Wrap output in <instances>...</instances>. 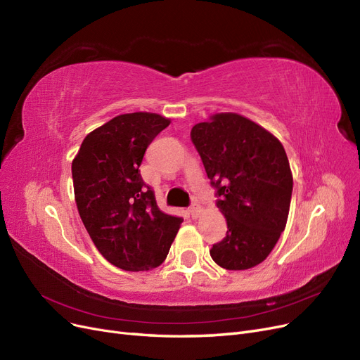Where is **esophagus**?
<instances>
[{"label":"esophagus","instance_id":"34e87169","mask_svg":"<svg viewBox=\"0 0 360 360\" xmlns=\"http://www.w3.org/2000/svg\"><path fill=\"white\" fill-rule=\"evenodd\" d=\"M201 212H202V209L200 205H197V202H194V205L190 207V214L193 219H197L201 214Z\"/></svg>","mask_w":360,"mask_h":360}]
</instances>
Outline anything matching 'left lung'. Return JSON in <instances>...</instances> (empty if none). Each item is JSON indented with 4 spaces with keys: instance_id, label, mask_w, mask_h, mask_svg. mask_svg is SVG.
<instances>
[{
    "instance_id": "8db88e82",
    "label": "left lung",
    "mask_w": 360,
    "mask_h": 360,
    "mask_svg": "<svg viewBox=\"0 0 360 360\" xmlns=\"http://www.w3.org/2000/svg\"><path fill=\"white\" fill-rule=\"evenodd\" d=\"M191 139L228 225L210 256L228 271L255 268L287 225L292 193L287 153L275 135L238 113H216L194 124Z\"/></svg>"
}]
</instances>
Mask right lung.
Returning <instances> with one entry per match:
<instances>
[{
  "mask_svg": "<svg viewBox=\"0 0 360 360\" xmlns=\"http://www.w3.org/2000/svg\"><path fill=\"white\" fill-rule=\"evenodd\" d=\"M169 123L158 113L119 115L89 132L72 162L82 222L103 257L123 271L160 266L182 224L159 209L138 170Z\"/></svg>",
  "mask_w": 360,
  "mask_h": 360,
  "instance_id": "obj_1",
  "label": "right lung"
}]
</instances>
